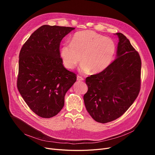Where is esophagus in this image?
<instances>
[{
  "mask_svg": "<svg viewBox=\"0 0 155 155\" xmlns=\"http://www.w3.org/2000/svg\"><path fill=\"white\" fill-rule=\"evenodd\" d=\"M77 80H78V81H83V80H84V78H82V77H80V76H77Z\"/></svg>",
  "mask_w": 155,
  "mask_h": 155,
  "instance_id": "1",
  "label": "esophagus"
}]
</instances>
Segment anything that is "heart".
<instances>
[{
    "mask_svg": "<svg viewBox=\"0 0 155 155\" xmlns=\"http://www.w3.org/2000/svg\"><path fill=\"white\" fill-rule=\"evenodd\" d=\"M116 45L108 37L91 30L77 32L70 43H64L60 48V56L65 68H74L81 61L80 70L91 71L96 74L106 69L112 61Z\"/></svg>",
    "mask_w": 155,
    "mask_h": 155,
    "instance_id": "obj_1",
    "label": "heart"
}]
</instances>
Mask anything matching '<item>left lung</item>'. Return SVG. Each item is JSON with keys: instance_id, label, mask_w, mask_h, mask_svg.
<instances>
[{"instance_id": "8db88e82", "label": "left lung", "mask_w": 155, "mask_h": 155, "mask_svg": "<svg viewBox=\"0 0 155 155\" xmlns=\"http://www.w3.org/2000/svg\"><path fill=\"white\" fill-rule=\"evenodd\" d=\"M116 59L102 72L87 77L84 95L87 112L97 122L107 123L120 117L140 91L141 61L129 40L120 32Z\"/></svg>"}]
</instances>
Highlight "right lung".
Masks as SVG:
<instances>
[{
	"mask_svg": "<svg viewBox=\"0 0 155 155\" xmlns=\"http://www.w3.org/2000/svg\"><path fill=\"white\" fill-rule=\"evenodd\" d=\"M75 28L43 25L32 33L19 53L18 91L38 116L50 118L62 109L64 95L77 80L60 57L62 39Z\"/></svg>",
	"mask_w": 155,
	"mask_h": 155,
	"instance_id": "add662e5",
	"label": "right lung"
}]
</instances>
